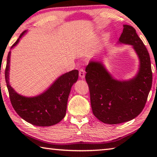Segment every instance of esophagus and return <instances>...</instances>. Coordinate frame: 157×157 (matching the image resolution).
Returning <instances> with one entry per match:
<instances>
[{
	"label": "esophagus",
	"instance_id": "obj_1",
	"mask_svg": "<svg viewBox=\"0 0 157 157\" xmlns=\"http://www.w3.org/2000/svg\"><path fill=\"white\" fill-rule=\"evenodd\" d=\"M79 77H80L82 79L84 78V77H85V71H84V69H82V68L79 69Z\"/></svg>",
	"mask_w": 157,
	"mask_h": 157
}]
</instances>
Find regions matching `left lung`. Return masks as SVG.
<instances>
[{"instance_id": "8db88e82", "label": "left lung", "mask_w": 157, "mask_h": 157, "mask_svg": "<svg viewBox=\"0 0 157 157\" xmlns=\"http://www.w3.org/2000/svg\"><path fill=\"white\" fill-rule=\"evenodd\" d=\"M123 27L119 42L132 45L137 53L140 61L137 75L129 80H117L102 63L94 61H91L85 70L94 115L102 123L109 124L124 123L139 116L147 102L152 83L147 48L134 28L128 25Z\"/></svg>"}]
</instances>
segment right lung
Returning a JSON list of instances; mask_svg holds the SVG:
<instances>
[{
	"label": "right lung",
	"instance_id": "right-lung-1",
	"mask_svg": "<svg viewBox=\"0 0 157 157\" xmlns=\"http://www.w3.org/2000/svg\"><path fill=\"white\" fill-rule=\"evenodd\" d=\"M26 31L23 32L11 48L15 46ZM10 53L7 55L5 71V80L12 105L18 115L33 125L48 127L57 124L64 118L69 94L73 84L78 79L79 71L73 70L61 75L50 88L35 97L18 94L10 86L9 71Z\"/></svg>",
	"mask_w": 157,
	"mask_h": 157
}]
</instances>
